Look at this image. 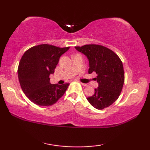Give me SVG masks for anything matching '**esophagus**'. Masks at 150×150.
Returning <instances> with one entry per match:
<instances>
[{"mask_svg": "<svg viewBox=\"0 0 150 150\" xmlns=\"http://www.w3.org/2000/svg\"><path fill=\"white\" fill-rule=\"evenodd\" d=\"M81 84L82 85L84 86V87H87V86H88V85H87V84H85V83H81Z\"/></svg>", "mask_w": 150, "mask_h": 150, "instance_id": "34e87169", "label": "esophagus"}]
</instances>
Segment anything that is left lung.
Returning <instances> with one entry per match:
<instances>
[{
  "label": "left lung",
  "mask_w": 150,
  "mask_h": 150,
  "mask_svg": "<svg viewBox=\"0 0 150 150\" xmlns=\"http://www.w3.org/2000/svg\"><path fill=\"white\" fill-rule=\"evenodd\" d=\"M75 48L87 56L89 62L88 73L95 72L98 87L95 94L87 98L98 110L108 107L118 99L124 83L122 62L115 52L103 45L89 44Z\"/></svg>",
  "instance_id": "obj_1"
}]
</instances>
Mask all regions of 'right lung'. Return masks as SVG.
I'll list each match as a JSON object with an SVG mask.
<instances>
[{"instance_id":"1","label":"right lung","mask_w":150,"mask_h":150,"mask_svg":"<svg viewBox=\"0 0 150 150\" xmlns=\"http://www.w3.org/2000/svg\"><path fill=\"white\" fill-rule=\"evenodd\" d=\"M69 49L41 44L30 48L22 55L18 76L22 91L32 103L51 106L64 95L69 83L51 84L50 75L54 73L61 55Z\"/></svg>"}]
</instances>
